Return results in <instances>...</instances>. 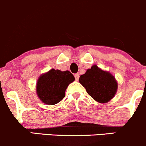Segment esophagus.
<instances>
[{
  "instance_id": "1",
  "label": "esophagus",
  "mask_w": 146,
  "mask_h": 146,
  "mask_svg": "<svg viewBox=\"0 0 146 146\" xmlns=\"http://www.w3.org/2000/svg\"><path fill=\"white\" fill-rule=\"evenodd\" d=\"M75 78H76V80L78 81V80H79V78H80V75L79 73H76V74H75Z\"/></svg>"
}]
</instances>
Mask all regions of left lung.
<instances>
[{"label":"left lung","mask_w":146,"mask_h":146,"mask_svg":"<svg viewBox=\"0 0 146 146\" xmlns=\"http://www.w3.org/2000/svg\"><path fill=\"white\" fill-rule=\"evenodd\" d=\"M79 82L87 94L99 103L110 101L117 92L118 82L114 76L97 65H93L81 75Z\"/></svg>","instance_id":"8db88e82"}]
</instances>
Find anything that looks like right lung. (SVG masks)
I'll list each match as a JSON object with an SVG mask.
<instances>
[{
  "label": "right lung",
  "mask_w": 146,
  "mask_h": 146,
  "mask_svg": "<svg viewBox=\"0 0 146 146\" xmlns=\"http://www.w3.org/2000/svg\"><path fill=\"white\" fill-rule=\"evenodd\" d=\"M74 80V76L68 70L61 71L52 68L38 78L36 95L46 105H55L64 98L66 89Z\"/></svg>",
  "instance_id": "1"
}]
</instances>
